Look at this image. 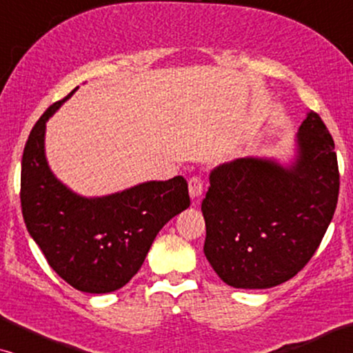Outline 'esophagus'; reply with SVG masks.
<instances>
[{
  "label": "esophagus",
  "mask_w": 353,
  "mask_h": 353,
  "mask_svg": "<svg viewBox=\"0 0 353 353\" xmlns=\"http://www.w3.org/2000/svg\"><path fill=\"white\" fill-rule=\"evenodd\" d=\"M204 192V181L199 175H194L190 178V194L192 199H199Z\"/></svg>",
  "instance_id": "obj_1"
}]
</instances>
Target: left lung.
I'll return each instance as SVG.
<instances>
[{
  "mask_svg": "<svg viewBox=\"0 0 353 353\" xmlns=\"http://www.w3.org/2000/svg\"><path fill=\"white\" fill-rule=\"evenodd\" d=\"M291 168L265 159H234L209 175L201 210L204 254L226 284L241 289L278 286L316 252L339 196L334 139L316 112L297 134Z\"/></svg>",
  "mask_w": 353,
  "mask_h": 353,
  "instance_id": "left-lung-1",
  "label": "left lung"
}]
</instances>
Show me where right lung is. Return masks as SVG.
<instances>
[{
  "instance_id": "right-lung-1",
  "label": "right lung",
  "mask_w": 353,
  "mask_h": 353,
  "mask_svg": "<svg viewBox=\"0 0 353 353\" xmlns=\"http://www.w3.org/2000/svg\"><path fill=\"white\" fill-rule=\"evenodd\" d=\"M69 96L51 104L28 134L22 215L50 267L65 283L90 294L112 292L138 273L162 226L190 207L188 181L183 176L148 181L98 199L67 190L46 163L45 128Z\"/></svg>"
}]
</instances>
